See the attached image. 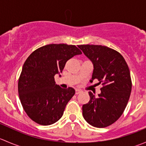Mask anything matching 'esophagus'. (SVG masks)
<instances>
[{"label": "esophagus", "mask_w": 146, "mask_h": 146, "mask_svg": "<svg viewBox=\"0 0 146 146\" xmlns=\"http://www.w3.org/2000/svg\"><path fill=\"white\" fill-rule=\"evenodd\" d=\"M81 92H82V91L80 90H78V89L76 90V95H78V94L81 93Z\"/></svg>", "instance_id": "34e87169"}]
</instances>
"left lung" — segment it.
<instances>
[{
  "label": "left lung",
  "instance_id": "8db88e82",
  "mask_svg": "<svg viewBox=\"0 0 146 146\" xmlns=\"http://www.w3.org/2000/svg\"><path fill=\"white\" fill-rule=\"evenodd\" d=\"M94 66L92 82L102 83L98 97L89 92L90 100L82 105V116L89 124L105 128L117 121L126 108L131 95L130 70L121 54L105 46H78Z\"/></svg>",
  "mask_w": 146,
  "mask_h": 146
}]
</instances>
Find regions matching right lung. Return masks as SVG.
I'll use <instances>...</instances> for the list:
<instances>
[{
    "mask_svg": "<svg viewBox=\"0 0 146 146\" xmlns=\"http://www.w3.org/2000/svg\"><path fill=\"white\" fill-rule=\"evenodd\" d=\"M82 52L75 45L51 44L34 51L23 65L18 80V93L28 117L38 124L54 123L63 116L66 106L75 95L72 88L63 89L54 76L66 63Z\"/></svg>",
    "mask_w": 146,
    "mask_h": 146,
    "instance_id": "right-lung-1",
    "label": "right lung"
}]
</instances>
